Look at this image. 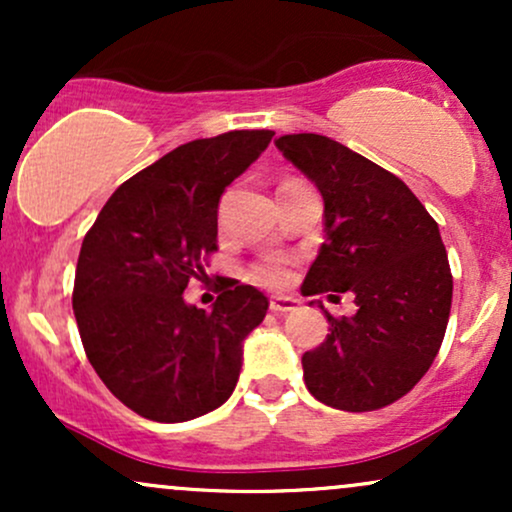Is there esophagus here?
I'll return each instance as SVG.
<instances>
[{"instance_id":"1","label":"esophagus","mask_w":512,"mask_h":512,"mask_svg":"<svg viewBox=\"0 0 512 512\" xmlns=\"http://www.w3.org/2000/svg\"><path fill=\"white\" fill-rule=\"evenodd\" d=\"M298 308V298H291V296H274L272 301H269V310L272 313H291V310Z\"/></svg>"}]
</instances>
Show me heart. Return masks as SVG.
I'll use <instances>...</instances> for the list:
<instances>
[{"instance_id":"obj_1","label":"heart","mask_w":512,"mask_h":512,"mask_svg":"<svg viewBox=\"0 0 512 512\" xmlns=\"http://www.w3.org/2000/svg\"><path fill=\"white\" fill-rule=\"evenodd\" d=\"M293 276V260L289 255H267L252 262L245 279L264 289H284Z\"/></svg>"}]
</instances>
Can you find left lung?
I'll return each instance as SVG.
<instances>
[{"instance_id": "8db88e82", "label": "left lung", "mask_w": 512, "mask_h": 512, "mask_svg": "<svg viewBox=\"0 0 512 512\" xmlns=\"http://www.w3.org/2000/svg\"><path fill=\"white\" fill-rule=\"evenodd\" d=\"M276 146L325 199V236L303 296L354 293L356 315L325 310L330 334L303 354L310 395L342 411L397 402L431 368L452 303L438 223L390 170L322 134H284Z\"/></svg>"}]
</instances>
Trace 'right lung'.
<instances>
[{
    "mask_svg": "<svg viewBox=\"0 0 512 512\" xmlns=\"http://www.w3.org/2000/svg\"><path fill=\"white\" fill-rule=\"evenodd\" d=\"M272 129L195 139L122 182L88 228L72 305L98 378L125 407L180 424L221 407L243 339L267 315L255 286L221 276L211 310L182 291L219 250V199L272 142Z\"/></svg>",
    "mask_w": 512,
    "mask_h": 512,
    "instance_id": "1",
    "label": "right lung"
}]
</instances>
